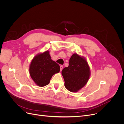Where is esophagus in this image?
Returning <instances> with one entry per match:
<instances>
[{"instance_id":"1","label":"esophagus","mask_w":124,"mask_h":124,"mask_svg":"<svg viewBox=\"0 0 124 124\" xmlns=\"http://www.w3.org/2000/svg\"><path fill=\"white\" fill-rule=\"evenodd\" d=\"M63 66H62V65H61V66H60V71H61L62 70V69H63Z\"/></svg>"}]
</instances>
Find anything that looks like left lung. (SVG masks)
Segmentation results:
<instances>
[{"mask_svg": "<svg viewBox=\"0 0 124 124\" xmlns=\"http://www.w3.org/2000/svg\"><path fill=\"white\" fill-rule=\"evenodd\" d=\"M64 85L71 92H77L86 85L90 76V70L86 59L76 53L69 60V66L62 71Z\"/></svg>", "mask_w": 124, "mask_h": 124, "instance_id": "left-lung-1", "label": "left lung"}]
</instances>
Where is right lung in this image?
<instances>
[{
	"mask_svg": "<svg viewBox=\"0 0 124 124\" xmlns=\"http://www.w3.org/2000/svg\"><path fill=\"white\" fill-rule=\"evenodd\" d=\"M60 70V66L51 59L48 50L36 55L29 66V73L31 79L40 87L49 84L52 77L59 72Z\"/></svg>",
	"mask_w": 124,
	"mask_h": 124,
	"instance_id": "add662e5",
	"label": "right lung"
}]
</instances>
